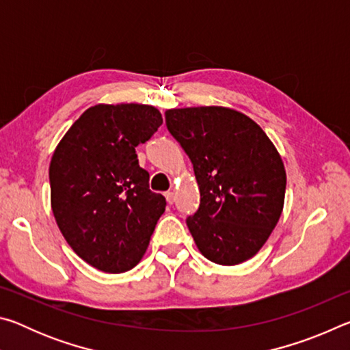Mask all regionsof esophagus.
Listing matches in <instances>:
<instances>
[{
  "label": "esophagus",
  "mask_w": 350,
  "mask_h": 350,
  "mask_svg": "<svg viewBox=\"0 0 350 350\" xmlns=\"http://www.w3.org/2000/svg\"><path fill=\"white\" fill-rule=\"evenodd\" d=\"M165 198H167L168 204H174V200H176V194H174V191H167V193H165Z\"/></svg>",
  "instance_id": "esophagus-1"
}]
</instances>
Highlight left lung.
I'll use <instances>...</instances> for the list:
<instances>
[{
	"label": "left lung",
	"instance_id": "1",
	"mask_svg": "<svg viewBox=\"0 0 350 350\" xmlns=\"http://www.w3.org/2000/svg\"><path fill=\"white\" fill-rule=\"evenodd\" d=\"M165 122L193 163L200 204L187 225L211 262L253 258L280 221L286 170L258 123L222 106L168 109Z\"/></svg>",
	"mask_w": 350,
	"mask_h": 350
}]
</instances>
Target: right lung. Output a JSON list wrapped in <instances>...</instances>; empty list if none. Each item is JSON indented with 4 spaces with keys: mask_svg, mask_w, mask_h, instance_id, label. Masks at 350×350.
Here are the masks:
<instances>
[{
    "mask_svg": "<svg viewBox=\"0 0 350 350\" xmlns=\"http://www.w3.org/2000/svg\"><path fill=\"white\" fill-rule=\"evenodd\" d=\"M154 106L96 105L55 148L49 167L51 205L70 248L105 273L140 262L167 200L150 189L135 146L162 125Z\"/></svg>",
    "mask_w": 350,
    "mask_h": 350,
    "instance_id": "obj_1",
    "label": "right lung"
}]
</instances>
